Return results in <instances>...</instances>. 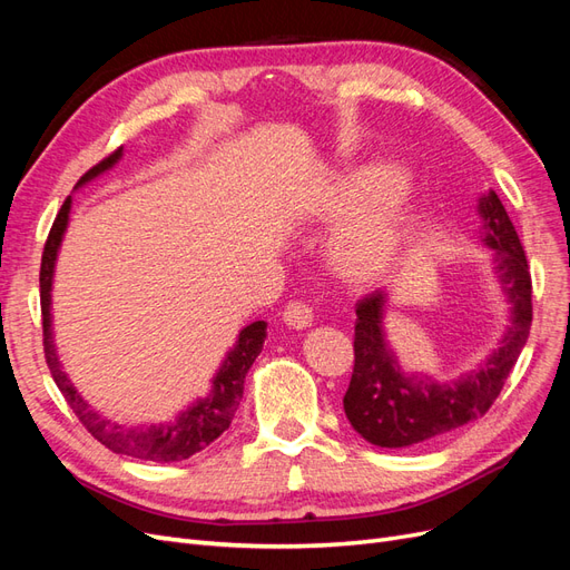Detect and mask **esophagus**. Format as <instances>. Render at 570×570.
I'll list each match as a JSON object with an SVG mask.
<instances>
[{
	"label": "esophagus",
	"mask_w": 570,
	"mask_h": 570,
	"mask_svg": "<svg viewBox=\"0 0 570 570\" xmlns=\"http://www.w3.org/2000/svg\"><path fill=\"white\" fill-rule=\"evenodd\" d=\"M283 321H285L287 327H292V331H306V327H312L314 312H312V308H308V304L292 302V304L285 306Z\"/></svg>",
	"instance_id": "1"
}]
</instances>
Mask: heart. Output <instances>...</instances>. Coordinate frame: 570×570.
Returning a JSON list of instances; mask_svg holds the SVG:
<instances>
[{
  "label": "heart",
  "mask_w": 570,
  "mask_h": 570,
  "mask_svg": "<svg viewBox=\"0 0 570 570\" xmlns=\"http://www.w3.org/2000/svg\"><path fill=\"white\" fill-rule=\"evenodd\" d=\"M308 216L325 223L347 218L331 237L327 264L344 285L373 287L400 268L411 245V183L396 166H364L318 195Z\"/></svg>",
  "instance_id": "heart-1"
}]
</instances>
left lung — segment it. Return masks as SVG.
<instances>
[{"instance_id":"1","label":"left lung","mask_w":570,"mask_h":570,"mask_svg":"<svg viewBox=\"0 0 570 570\" xmlns=\"http://www.w3.org/2000/svg\"><path fill=\"white\" fill-rule=\"evenodd\" d=\"M480 243L492 249V266L509 304V325L499 347L454 381L402 368L385 331L387 289L356 304L354 373L344 394V413L356 433L375 446L400 450L480 419L502 392L525 347L532 321V285L521 239L494 189L478 199Z\"/></svg>"}]
</instances>
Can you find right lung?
I'll list each match as a JSON object with an SVG mask.
<instances>
[{
    "instance_id": "right-lung-1",
    "label": "right lung",
    "mask_w": 570,
    "mask_h": 570,
    "mask_svg": "<svg viewBox=\"0 0 570 570\" xmlns=\"http://www.w3.org/2000/svg\"><path fill=\"white\" fill-rule=\"evenodd\" d=\"M120 157H124V147L116 149L111 157H107L95 168H90L88 174L78 180L76 189L92 183L101 174H107V170H111L120 161ZM71 206H73V199L68 197L61 206L55 226L49 230L45 254H42V268H40L45 358L51 371V377H55L57 387L66 396L68 406L76 411L80 423L90 430V435L95 440L109 446L111 452L126 454L132 459H142V461H159V463L189 459L193 454L202 452L204 446H209L214 440H218L230 428L239 400H243L245 377L256 356L264 350L268 323L254 321L237 333L235 344L226 352V356H223L218 371L212 377L209 394L197 396V400L187 409H183L174 421L135 425V428H126L111 421L109 416H105V413L95 411L88 402L82 400V394L76 390L71 377H68V373L63 371V364L59 361L57 344H55V325H51V287H55V268H57L59 249L63 243L68 220H71Z\"/></svg>"
}]
</instances>
